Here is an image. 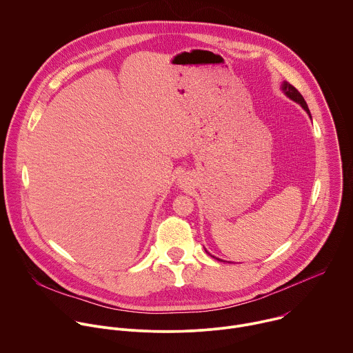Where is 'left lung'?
I'll return each instance as SVG.
<instances>
[{"instance_id": "8db88e82", "label": "left lung", "mask_w": 353, "mask_h": 353, "mask_svg": "<svg viewBox=\"0 0 353 353\" xmlns=\"http://www.w3.org/2000/svg\"><path fill=\"white\" fill-rule=\"evenodd\" d=\"M283 91L285 92V95L288 97V98H291L292 101H295V102H298L306 112H307V114L310 116V112H309V109H307V105H306V102H305V99H303V97L299 94V91L295 88V87H292L290 83H287V81H284V84H283Z\"/></svg>"}]
</instances>
